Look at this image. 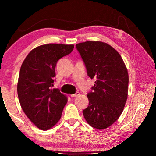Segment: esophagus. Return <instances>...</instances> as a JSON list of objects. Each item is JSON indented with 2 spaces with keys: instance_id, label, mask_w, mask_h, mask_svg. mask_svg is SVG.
<instances>
[{
  "instance_id": "34e87169",
  "label": "esophagus",
  "mask_w": 156,
  "mask_h": 156,
  "mask_svg": "<svg viewBox=\"0 0 156 156\" xmlns=\"http://www.w3.org/2000/svg\"><path fill=\"white\" fill-rule=\"evenodd\" d=\"M79 95H80V93H79V92H76V94H72V95H71V97H72V98H73V97H76V96H79Z\"/></svg>"
}]
</instances>
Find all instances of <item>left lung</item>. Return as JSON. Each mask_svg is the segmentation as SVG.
Wrapping results in <instances>:
<instances>
[{"mask_svg": "<svg viewBox=\"0 0 156 156\" xmlns=\"http://www.w3.org/2000/svg\"><path fill=\"white\" fill-rule=\"evenodd\" d=\"M85 65L89 77L95 78L87 94L89 106L83 111L87 123L105 129L120 117L127 99L129 75L116 50L100 41H87L76 45Z\"/></svg>", "mask_w": 156, "mask_h": 156, "instance_id": "left-lung-1", "label": "left lung"}]
</instances>
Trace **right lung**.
I'll use <instances>...</instances> for the list:
<instances>
[{"instance_id":"right-lung-1","label":"right lung","mask_w":156,"mask_h":156,"mask_svg":"<svg viewBox=\"0 0 156 156\" xmlns=\"http://www.w3.org/2000/svg\"><path fill=\"white\" fill-rule=\"evenodd\" d=\"M73 44H47L30 52L21 65L17 84L23 112L38 129L53 127L61 117L67 98L51 89L57 62L73 51Z\"/></svg>"}]
</instances>
